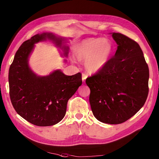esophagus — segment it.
Here are the masks:
<instances>
[{
    "label": "esophagus",
    "mask_w": 159,
    "mask_h": 159,
    "mask_svg": "<svg viewBox=\"0 0 159 159\" xmlns=\"http://www.w3.org/2000/svg\"><path fill=\"white\" fill-rule=\"evenodd\" d=\"M81 78H82V81L83 82H85L86 78H87V75L84 74H82V75H81Z\"/></svg>",
    "instance_id": "obj_1"
}]
</instances>
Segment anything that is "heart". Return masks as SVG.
<instances>
[{
  "label": "heart",
  "instance_id": "obj_1",
  "mask_svg": "<svg viewBox=\"0 0 159 159\" xmlns=\"http://www.w3.org/2000/svg\"><path fill=\"white\" fill-rule=\"evenodd\" d=\"M113 52L112 42L107 38H91L77 44L74 53L75 58L84 61L85 69L89 74H96L103 70Z\"/></svg>",
  "mask_w": 159,
  "mask_h": 159
}]
</instances>
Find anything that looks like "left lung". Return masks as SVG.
Instances as JSON below:
<instances>
[{
    "label": "left lung",
    "instance_id": "obj_1",
    "mask_svg": "<svg viewBox=\"0 0 159 159\" xmlns=\"http://www.w3.org/2000/svg\"><path fill=\"white\" fill-rule=\"evenodd\" d=\"M117 44L105 68L86 79L91 111L98 121L120 124L145 104L148 93V67L141 47L120 33H110Z\"/></svg>",
    "mask_w": 159,
    "mask_h": 159
}]
</instances>
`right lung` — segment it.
Instances as JSON below:
<instances>
[{"label": "right lung", "instance_id": "add662e5", "mask_svg": "<svg viewBox=\"0 0 159 159\" xmlns=\"http://www.w3.org/2000/svg\"><path fill=\"white\" fill-rule=\"evenodd\" d=\"M47 40L62 51V56L68 57L67 38L49 32L38 34L19 48L8 74L10 98L14 109L27 121L40 127L54 125L63 119L69 99L82 84L80 73L66 75L56 70L49 75L40 76L31 70L29 57L35 44Z\"/></svg>", "mask_w": 159, "mask_h": 159}]
</instances>
